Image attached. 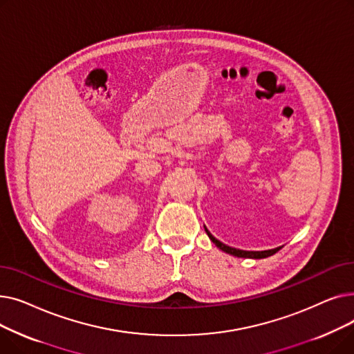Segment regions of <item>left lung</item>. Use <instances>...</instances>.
<instances>
[{
  "instance_id": "8db88e82",
  "label": "left lung",
  "mask_w": 354,
  "mask_h": 354,
  "mask_svg": "<svg viewBox=\"0 0 354 354\" xmlns=\"http://www.w3.org/2000/svg\"><path fill=\"white\" fill-rule=\"evenodd\" d=\"M205 231H207L209 239L212 241V243H214L219 250H222V251L227 252V254H231V255H234V257H238V258H255V259H258V258H267V257H270V255L275 254L277 251L281 250V247L274 248V250H267V251H244V250H236V248H232V247H228V245H225V244H222L221 241H218L207 228H205Z\"/></svg>"
}]
</instances>
